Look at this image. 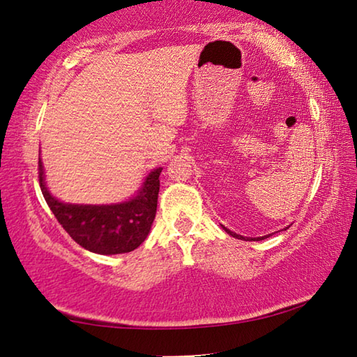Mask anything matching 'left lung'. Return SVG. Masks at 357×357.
Masks as SVG:
<instances>
[{"instance_id":"8db88e82","label":"left lung","mask_w":357,"mask_h":357,"mask_svg":"<svg viewBox=\"0 0 357 357\" xmlns=\"http://www.w3.org/2000/svg\"><path fill=\"white\" fill-rule=\"evenodd\" d=\"M222 228L225 229V231L229 234V236H233V238H236V239H244V241H263V239L271 236V234H266V236H259V238H245V236H241V234H236L234 231H231V229H228V228H225L223 225H222ZM287 228H283V229H287Z\"/></svg>"}]
</instances>
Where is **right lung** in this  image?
Instances as JSON below:
<instances>
[{
	"instance_id": "add662e5",
	"label": "right lung",
	"mask_w": 357,
	"mask_h": 357,
	"mask_svg": "<svg viewBox=\"0 0 357 357\" xmlns=\"http://www.w3.org/2000/svg\"><path fill=\"white\" fill-rule=\"evenodd\" d=\"M162 168H154L129 200L112 204H75L59 202L45 183L44 164L39 157V184L48 208L69 236L99 255H116L135 250L153 227Z\"/></svg>"
}]
</instances>
